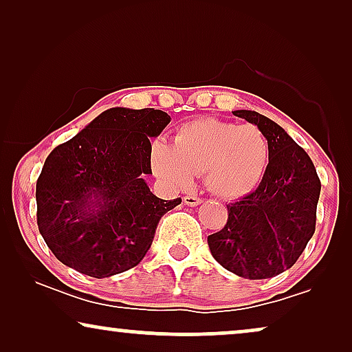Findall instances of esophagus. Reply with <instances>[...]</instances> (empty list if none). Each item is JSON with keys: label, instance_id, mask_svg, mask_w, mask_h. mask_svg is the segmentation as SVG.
<instances>
[{"label": "esophagus", "instance_id": "34e87169", "mask_svg": "<svg viewBox=\"0 0 352 352\" xmlns=\"http://www.w3.org/2000/svg\"><path fill=\"white\" fill-rule=\"evenodd\" d=\"M182 200H184V204L189 205V206H197V205L201 204V199H200V197H197V195H186Z\"/></svg>", "mask_w": 352, "mask_h": 352}]
</instances>
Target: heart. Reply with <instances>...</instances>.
Here are the masks:
<instances>
[{
  "instance_id": "b5f03b06",
  "label": "heart",
  "mask_w": 352,
  "mask_h": 352,
  "mask_svg": "<svg viewBox=\"0 0 352 352\" xmlns=\"http://www.w3.org/2000/svg\"><path fill=\"white\" fill-rule=\"evenodd\" d=\"M151 162L157 176L175 187H189L205 175L206 187L223 199L247 195L263 179L269 141L256 124L216 118L194 120L177 128L175 144L155 139Z\"/></svg>"
}]
</instances>
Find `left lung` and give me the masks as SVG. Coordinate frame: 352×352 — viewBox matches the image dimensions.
Instances as JSON below:
<instances>
[{
  "mask_svg": "<svg viewBox=\"0 0 352 352\" xmlns=\"http://www.w3.org/2000/svg\"><path fill=\"white\" fill-rule=\"evenodd\" d=\"M232 113L266 134L269 163L256 190L228 205V223L208 235V247L235 276L271 278L298 261L314 234L320 179L305 148L276 122L253 110Z\"/></svg>",
  "mask_w": 352,
  "mask_h": 352,
  "instance_id": "1",
  "label": "left lung"
}]
</instances>
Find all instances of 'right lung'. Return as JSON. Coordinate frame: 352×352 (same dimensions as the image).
Wrapping results in <instances>:
<instances>
[{
    "label": "right lung",
    "mask_w": 352,
    "mask_h": 352,
    "mask_svg": "<svg viewBox=\"0 0 352 352\" xmlns=\"http://www.w3.org/2000/svg\"><path fill=\"white\" fill-rule=\"evenodd\" d=\"M171 117L163 110L113 107L47 155L36 181V223L62 264L104 278L138 266L158 221L181 204L162 200L152 175L151 138Z\"/></svg>",
    "instance_id": "add662e5"
}]
</instances>
